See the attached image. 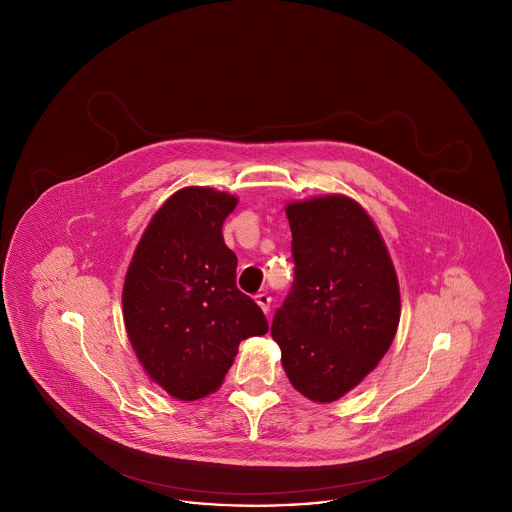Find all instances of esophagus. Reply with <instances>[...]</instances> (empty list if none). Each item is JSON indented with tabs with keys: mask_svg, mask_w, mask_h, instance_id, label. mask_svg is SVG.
Segmentation results:
<instances>
[{
	"mask_svg": "<svg viewBox=\"0 0 512 512\" xmlns=\"http://www.w3.org/2000/svg\"><path fill=\"white\" fill-rule=\"evenodd\" d=\"M255 301L259 303V307H261L265 313L270 311V301H272V297H270L268 293H257V295H255Z\"/></svg>",
	"mask_w": 512,
	"mask_h": 512,
	"instance_id": "obj_1",
	"label": "esophagus"
}]
</instances>
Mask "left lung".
<instances>
[{
  "label": "left lung",
  "instance_id": "left-lung-1",
  "mask_svg": "<svg viewBox=\"0 0 512 512\" xmlns=\"http://www.w3.org/2000/svg\"><path fill=\"white\" fill-rule=\"evenodd\" d=\"M295 278L270 334L293 388L332 403L363 382L395 338L399 282L376 224L347 195L286 205Z\"/></svg>",
  "mask_w": 512,
  "mask_h": 512
}]
</instances>
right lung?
<instances>
[{
	"label": "right lung",
	"mask_w": 512,
	"mask_h": 512,
	"mask_svg": "<svg viewBox=\"0 0 512 512\" xmlns=\"http://www.w3.org/2000/svg\"><path fill=\"white\" fill-rule=\"evenodd\" d=\"M238 197L190 186L147 224L122 288L128 340L147 376L180 401L217 391L240 341L268 332L261 307L236 286L238 257L222 222Z\"/></svg>",
	"instance_id": "add662e5"
}]
</instances>
